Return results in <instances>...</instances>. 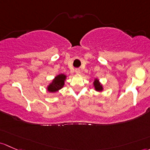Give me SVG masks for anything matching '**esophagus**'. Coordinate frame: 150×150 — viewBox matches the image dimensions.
<instances>
[{
    "instance_id": "34e87169",
    "label": "esophagus",
    "mask_w": 150,
    "mask_h": 150,
    "mask_svg": "<svg viewBox=\"0 0 150 150\" xmlns=\"http://www.w3.org/2000/svg\"><path fill=\"white\" fill-rule=\"evenodd\" d=\"M75 72L76 74H79L81 73V71H80L79 69H75Z\"/></svg>"
}]
</instances>
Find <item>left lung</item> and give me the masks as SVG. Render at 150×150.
Wrapping results in <instances>:
<instances>
[{"instance_id": "8db88e82", "label": "left lung", "mask_w": 150, "mask_h": 150, "mask_svg": "<svg viewBox=\"0 0 150 150\" xmlns=\"http://www.w3.org/2000/svg\"><path fill=\"white\" fill-rule=\"evenodd\" d=\"M93 86L94 88H95V90L97 91V92H103V91L104 90L103 84H101V82H100V80H99L98 78L94 79Z\"/></svg>"}]
</instances>
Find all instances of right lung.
<instances>
[{"label": "right lung", "instance_id": "right-lung-1", "mask_svg": "<svg viewBox=\"0 0 150 150\" xmlns=\"http://www.w3.org/2000/svg\"><path fill=\"white\" fill-rule=\"evenodd\" d=\"M66 78H67V76L64 74H60L55 76L51 82L47 86V92H50V93H55V92H58L64 86Z\"/></svg>", "mask_w": 150, "mask_h": 150}]
</instances>
